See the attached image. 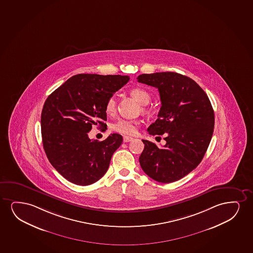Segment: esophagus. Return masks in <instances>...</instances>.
<instances>
[{"label": "esophagus", "instance_id": "obj_1", "mask_svg": "<svg viewBox=\"0 0 253 253\" xmlns=\"http://www.w3.org/2000/svg\"><path fill=\"white\" fill-rule=\"evenodd\" d=\"M134 138L133 137H129V136H124V142H128V141H131L132 140H133Z\"/></svg>", "mask_w": 253, "mask_h": 253}]
</instances>
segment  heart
<instances>
[{"instance_id":"1","label":"heart","mask_w":253,"mask_h":253,"mask_svg":"<svg viewBox=\"0 0 253 253\" xmlns=\"http://www.w3.org/2000/svg\"><path fill=\"white\" fill-rule=\"evenodd\" d=\"M130 95L136 99L141 105H147L150 101V94L149 92L141 88V87H136L130 90ZM105 112L109 116H112L115 114L116 110H117V100L115 97H110L107 101L105 103ZM139 123L135 120H128V119H119L116 121L114 124H112V129L113 131L125 135H132L135 134L137 130V126Z\"/></svg>"}]
</instances>
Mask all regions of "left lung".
<instances>
[{
	"label": "left lung",
	"instance_id": "8db88e82",
	"mask_svg": "<svg viewBox=\"0 0 253 253\" xmlns=\"http://www.w3.org/2000/svg\"><path fill=\"white\" fill-rule=\"evenodd\" d=\"M137 80L159 90L161 110L148 131L152 135L164 134L167 141L159 148L142 140L140 165L157 182L179 180L200 164L207 151L214 126L213 107L206 92L187 76L161 72L142 74Z\"/></svg>",
	"mask_w": 253,
	"mask_h": 253
}]
</instances>
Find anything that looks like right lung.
<instances>
[{
    "instance_id": "obj_1",
    "label": "right lung",
    "mask_w": 253,
    "mask_h": 253,
    "mask_svg": "<svg viewBox=\"0 0 253 253\" xmlns=\"http://www.w3.org/2000/svg\"><path fill=\"white\" fill-rule=\"evenodd\" d=\"M128 76L79 74L49 94L41 113L44 152L53 168L73 184L89 185L108 170L123 137L91 140L92 125L106 126L105 103L128 82Z\"/></svg>"
}]
</instances>
